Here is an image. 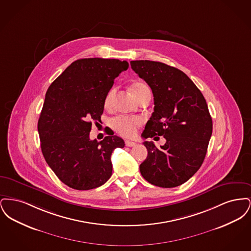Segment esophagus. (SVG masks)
Wrapping results in <instances>:
<instances>
[{
  "instance_id": "esophagus-1",
  "label": "esophagus",
  "mask_w": 251,
  "mask_h": 251,
  "mask_svg": "<svg viewBox=\"0 0 251 251\" xmlns=\"http://www.w3.org/2000/svg\"><path fill=\"white\" fill-rule=\"evenodd\" d=\"M125 145H126L127 147H133V146L136 145V143L133 142V141H131V140H125Z\"/></svg>"
}]
</instances>
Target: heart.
<instances>
[{
	"label": "heart",
	"mask_w": 251,
	"mask_h": 251,
	"mask_svg": "<svg viewBox=\"0 0 251 251\" xmlns=\"http://www.w3.org/2000/svg\"><path fill=\"white\" fill-rule=\"evenodd\" d=\"M150 88L147 84L143 83H134L131 85V92L133 96L138 99L144 92L149 91ZM117 93V88L114 87L109 90L104 100V106L109 108L112 105L113 99ZM142 124V120L140 118H131V117H117L111 121V126L115 131H118L123 136H132L135 134L137 128Z\"/></svg>",
	"instance_id": "obj_1"
}]
</instances>
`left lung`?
<instances>
[{
    "instance_id": "left-lung-1",
    "label": "left lung",
    "mask_w": 251,
    "mask_h": 251,
    "mask_svg": "<svg viewBox=\"0 0 251 251\" xmlns=\"http://www.w3.org/2000/svg\"><path fill=\"white\" fill-rule=\"evenodd\" d=\"M133 72L150 85L154 112L142 136L167 140L161 149L145 141L148 156L140 165L144 179L164 188L184 183L201 167L213 132V121L201 90L184 73L167 64L131 61Z\"/></svg>"
}]
</instances>
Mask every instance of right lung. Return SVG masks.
<instances>
[{
  "instance_id": "1",
  "label": "right lung",
  "mask_w": 251,
  "mask_h": 251,
  "mask_svg": "<svg viewBox=\"0 0 251 251\" xmlns=\"http://www.w3.org/2000/svg\"><path fill=\"white\" fill-rule=\"evenodd\" d=\"M129 68L127 61L84 58L74 61L49 86L37 123L40 147L51 170L76 190L94 189L112 175L111 155L124 148L122 138L90 140L114 80Z\"/></svg>"
}]
</instances>
